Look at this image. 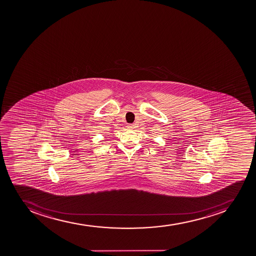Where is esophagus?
Wrapping results in <instances>:
<instances>
[{"instance_id": "esophagus-1", "label": "esophagus", "mask_w": 256, "mask_h": 256, "mask_svg": "<svg viewBox=\"0 0 256 256\" xmlns=\"http://www.w3.org/2000/svg\"><path fill=\"white\" fill-rule=\"evenodd\" d=\"M134 128V124H128V129H132Z\"/></svg>"}]
</instances>
